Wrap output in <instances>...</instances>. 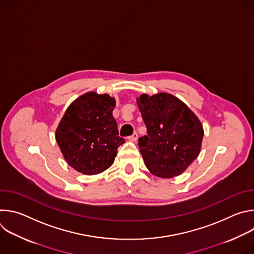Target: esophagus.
I'll use <instances>...</instances> for the list:
<instances>
[{
    "mask_svg": "<svg viewBox=\"0 0 254 254\" xmlns=\"http://www.w3.org/2000/svg\"><path fill=\"white\" fill-rule=\"evenodd\" d=\"M128 139H129L130 141H136V139H137V133H136V132H133L131 135L128 136Z\"/></svg>",
    "mask_w": 254,
    "mask_h": 254,
    "instance_id": "esophagus-1",
    "label": "esophagus"
}]
</instances>
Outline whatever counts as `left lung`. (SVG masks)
<instances>
[{"label":"left lung","mask_w":254,"mask_h":254,"mask_svg":"<svg viewBox=\"0 0 254 254\" xmlns=\"http://www.w3.org/2000/svg\"><path fill=\"white\" fill-rule=\"evenodd\" d=\"M137 106L148 132L138 138L147 168L160 178L181 175L200 153L201 122L183 101L165 92L141 94Z\"/></svg>","instance_id":"left-lung-1"}]
</instances>
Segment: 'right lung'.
I'll use <instances>...</instances> for the list:
<instances>
[{
	"mask_svg": "<svg viewBox=\"0 0 254 254\" xmlns=\"http://www.w3.org/2000/svg\"><path fill=\"white\" fill-rule=\"evenodd\" d=\"M116 99L87 92L72 102L56 129L60 151L74 170L95 175L110 168L125 142L113 116Z\"/></svg>",
	"mask_w": 254,
	"mask_h": 254,
	"instance_id": "right-lung-1",
	"label": "right lung"
}]
</instances>
